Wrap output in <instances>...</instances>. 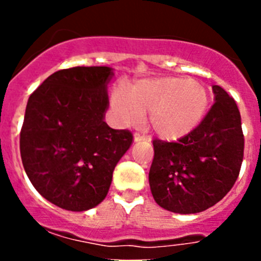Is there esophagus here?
<instances>
[{"instance_id":"esophagus-1","label":"esophagus","mask_w":261,"mask_h":261,"mask_svg":"<svg viewBox=\"0 0 261 261\" xmlns=\"http://www.w3.org/2000/svg\"><path fill=\"white\" fill-rule=\"evenodd\" d=\"M133 140H135V142H140V141H149L150 138L145 135H141V133H135V136H133Z\"/></svg>"}]
</instances>
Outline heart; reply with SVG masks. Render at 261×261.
<instances>
[{"instance_id": "b5f03b06", "label": "heart", "mask_w": 261, "mask_h": 261, "mask_svg": "<svg viewBox=\"0 0 261 261\" xmlns=\"http://www.w3.org/2000/svg\"><path fill=\"white\" fill-rule=\"evenodd\" d=\"M117 117L128 126L141 125L149 114L159 137L177 140L199 125L208 107V93L201 84L184 77L138 81L130 90L116 89L111 98Z\"/></svg>"}]
</instances>
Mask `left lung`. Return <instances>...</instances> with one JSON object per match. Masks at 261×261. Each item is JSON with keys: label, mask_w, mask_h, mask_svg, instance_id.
Returning a JSON list of instances; mask_svg holds the SVG:
<instances>
[{"label": "left lung", "mask_w": 261, "mask_h": 261, "mask_svg": "<svg viewBox=\"0 0 261 261\" xmlns=\"http://www.w3.org/2000/svg\"><path fill=\"white\" fill-rule=\"evenodd\" d=\"M214 105L192 132L166 142L154 140L149 171L151 195L174 213L206 211L234 186L243 161L244 137L234 99L213 86Z\"/></svg>", "instance_id": "1"}]
</instances>
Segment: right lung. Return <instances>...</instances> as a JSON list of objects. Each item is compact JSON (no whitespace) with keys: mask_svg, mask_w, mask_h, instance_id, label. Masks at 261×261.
Listing matches in <instances>:
<instances>
[{"mask_svg":"<svg viewBox=\"0 0 261 261\" xmlns=\"http://www.w3.org/2000/svg\"><path fill=\"white\" fill-rule=\"evenodd\" d=\"M108 66H75L53 73L30 95L20 130L27 176L45 200L84 212L107 196L112 172L133 135L105 121Z\"/></svg>","mask_w":261,"mask_h":261,"instance_id":"right-lung-1","label":"right lung"}]
</instances>
